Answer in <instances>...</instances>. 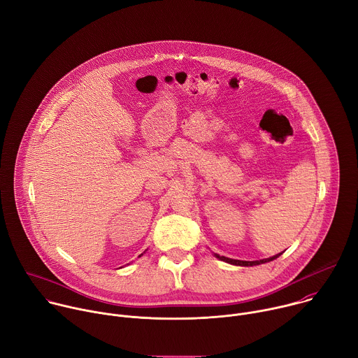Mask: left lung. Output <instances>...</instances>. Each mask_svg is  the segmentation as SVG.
Here are the masks:
<instances>
[{"instance_id": "obj_1", "label": "left lung", "mask_w": 358, "mask_h": 358, "mask_svg": "<svg viewBox=\"0 0 358 358\" xmlns=\"http://www.w3.org/2000/svg\"><path fill=\"white\" fill-rule=\"evenodd\" d=\"M279 255H282V252L273 255V257H269V258H264V259H259V261H240V259H231V258H227V257H220L219 254H214V257L227 262V264H231V265H238V266H254V265H259V264H265V262H269V261H273L276 259Z\"/></svg>"}]
</instances>
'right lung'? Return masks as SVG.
Masks as SVG:
<instances>
[{
    "label": "right lung",
    "mask_w": 358,
    "mask_h": 358,
    "mask_svg": "<svg viewBox=\"0 0 358 358\" xmlns=\"http://www.w3.org/2000/svg\"><path fill=\"white\" fill-rule=\"evenodd\" d=\"M141 255H142V254H141Z\"/></svg>",
    "instance_id": "add662e5"
}]
</instances>
